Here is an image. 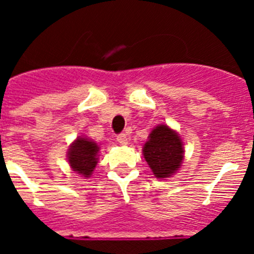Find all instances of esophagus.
I'll list each match as a JSON object with an SVG mask.
<instances>
[{
    "label": "esophagus",
    "instance_id": "obj_1",
    "mask_svg": "<svg viewBox=\"0 0 254 254\" xmlns=\"http://www.w3.org/2000/svg\"><path fill=\"white\" fill-rule=\"evenodd\" d=\"M117 141H118V143L120 145H122V146H125V145H127L128 143V138H127V136H126L125 133H121L117 136Z\"/></svg>",
    "mask_w": 254,
    "mask_h": 254
}]
</instances>
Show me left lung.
Segmentation results:
<instances>
[{"label": "left lung", "mask_w": 254, "mask_h": 254, "mask_svg": "<svg viewBox=\"0 0 254 254\" xmlns=\"http://www.w3.org/2000/svg\"><path fill=\"white\" fill-rule=\"evenodd\" d=\"M147 138L142 154L154 176L159 179L174 176L185 158V147L178 132L167 125H159Z\"/></svg>", "instance_id": "8db88e82"}]
</instances>
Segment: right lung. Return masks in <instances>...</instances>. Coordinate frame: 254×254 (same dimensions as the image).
I'll return each mask as SVG.
<instances>
[{
	"mask_svg": "<svg viewBox=\"0 0 254 254\" xmlns=\"http://www.w3.org/2000/svg\"><path fill=\"white\" fill-rule=\"evenodd\" d=\"M99 146L86 137H77L69 145L67 159L71 169L80 176L89 178L98 164Z\"/></svg>",
	"mask_w": 254,
	"mask_h": 254,
	"instance_id": "obj_1",
	"label": "right lung"
}]
</instances>
